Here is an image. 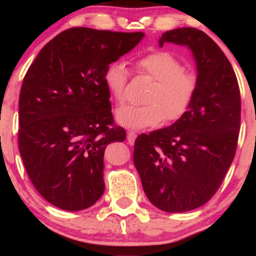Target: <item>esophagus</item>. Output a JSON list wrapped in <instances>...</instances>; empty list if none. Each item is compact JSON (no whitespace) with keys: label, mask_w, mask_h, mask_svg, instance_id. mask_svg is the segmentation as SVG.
Returning <instances> with one entry per match:
<instances>
[{"label":"esophagus","mask_w":256,"mask_h":256,"mask_svg":"<svg viewBox=\"0 0 256 256\" xmlns=\"http://www.w3.org/2000/svg\"><path fill=\"white\" fill-rule=\"evenodd\" d=\"M137 137V134L134 131H128V144H134V140H136Z\"/></svg>","instance_id":"obj_1"}]
</instances>
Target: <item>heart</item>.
Instances as JSON below:
<instances>
[{
    "label": "heart",
    "mask_w": 256,
    "mask_h": 256,
    "mask_svg": "<svg viewBox=\"0 0 256 256\" xmlns=\"http://www.w3.org/2000/svg\"><path fill=\"white\" fill-rule=\"evenodd\" d=\"M137 71L155 79L143 106H122L116 113V122L126 128H152L167 119L174 122L184 116L195 98L198 77L184 68L180 58L168 50H154L134 61ZM128 72L122 62L106 68L104 80L118 104L125 101Z\"/></svg>",
    "instance_id": "1"
}]
</instances>
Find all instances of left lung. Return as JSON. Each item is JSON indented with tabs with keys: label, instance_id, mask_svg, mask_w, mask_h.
Wrapping results in <instances>:
<instances>
[{
	"label": "left lung",
	"instance_id": "obj_1",
	"mask_svg": "<svg viewBox=\"0 0 256 256\" xmlns=\"http://www.w3.org/2000/svg\"><path fill=\"white\" fill-rule=\"evenodd\" d=\"M166 42L192 52L198 90L174 124L137 137L134 164L149 201L165 212L182 213L210 201L230 168L238 142L240 92L228 58L204 31H166L158 43Z\"/></svg>",
	"mask_w": 256,
	"mask_h": 256
}]
</instances>
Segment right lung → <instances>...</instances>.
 Returning a JSON list of instances; mask_svg holds the SVG:
<instances>
[{"label": "right lung", "mask_w": 256, "mask_h": 256, "mask_svg": "<svg viewBox=\"0 0 256 256\" xmlns=\"http://www.w3.org/2000/svg\"><path fill=\"white\" fill-rule=\"evenodd\" d=\"M143 36L72 28L28 67L19 96V152L34 186L55 207L82 210L104 194L106 146L126 138L114 122L104 71Z\"/></svg>", "instance_id": "obj_1"}]
</instances>
